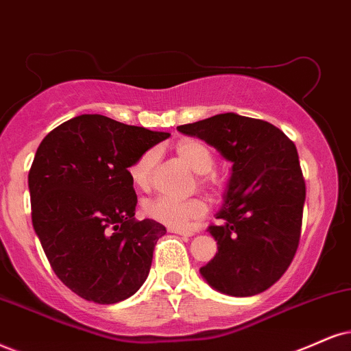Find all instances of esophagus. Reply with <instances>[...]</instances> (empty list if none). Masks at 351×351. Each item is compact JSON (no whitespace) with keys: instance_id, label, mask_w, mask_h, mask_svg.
<instances>
[{"instance_id":"34e87169","label":"esophagus","mask_w":351,"mask_h":351,"mask_svg":"<svg viewBox=\"0 0 351 351\" xmlns=\"http://www.w3.org/2000/svg\"><path fill=\"white\" fill-rule=\"evenodd\" d=\"M169 232H174V234H180V236H185V237L193 236L192 231H189V229H182V228H169Z\"/></svg>"}]
</instances>
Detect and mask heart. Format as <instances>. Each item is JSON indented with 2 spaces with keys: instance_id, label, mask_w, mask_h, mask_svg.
<instances>
[{
  "instance_id": "b5f03b06",
  "label": "heart",
  "mask_w": 351,
  "mask_h": 351,
  "mask_svg": "<svg viewBox=\"0 0 351 351\" xmlns=\"http://www.w3.org/2000/svg\"><path fill=\"white\" fill-rule=\"evenodd\" d=\"M176 153L185 164H189L197 174H200L203 187L216 190L221 185L219 177L211 172L215 166V156L205 143L197 140H182L176 145ZM159 154L156 149L145 151L128 169L130 179L136 189L146 190L151 185L153 171L158 164ZM208 206L200 197L180 200L174 197H156L145 205V213L154 221H159L171 228H184L193 219L202 218Z\"/></svg>"
}]
</instances>
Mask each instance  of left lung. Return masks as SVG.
Instances as JSON below:
<instances>
[{
  "mask_svg": "<svg viewBox=\"0 0 351 351\" xmlns=\"http://www.w3.org/2000/svg\"><path fill=\"white\" fill-rule=\"evenodd\" d=\"M208 143L232 162L210 226L218 252L200 268L203 280L228 296H254L281 278L301 236L306 185L295 143L263 120L234 112L177 127Z\"/></svg>",
  "mask_w": 351,
  "mask_h": 351,
  "instance_id": "1",
  "label": "left lung"
}]
</instances>
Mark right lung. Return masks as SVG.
I'll use <instances>...</instances> for the list:
<instances>
[{"label":"right lung","mask_w":351,"mask_h":351,"mask_svg":"<svg viewBox=\"0 0 351 351\" xmlns=\"http://www.w3.org/2000/svg\"><path fill=\"white\" fill-rule=\"evenodd\" d=\"M169 136L84 114L51 130L37 148L29 171L32 226L55 275L77 296L114 304L148 278L166 228L135 219L128 169Z\"/></svg>","instance_id":"1"}]
</instances>
